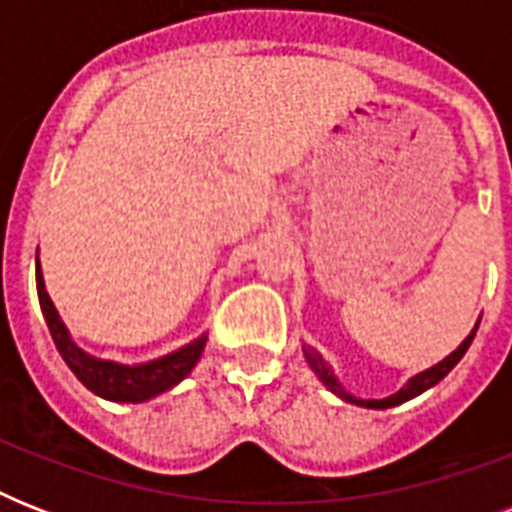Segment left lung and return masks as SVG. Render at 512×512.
I'll list each match as a JSON object with an SVG mask.
<instances>
[{
    "label": "left lung",
    "instance_id": "obj_1",
    "mask_svg": "<svg viewBox=\"0 0 512 512\" xmlns=\"http://www.w3.org/2000/svg\"><path fill=\"white\" fill-rule=\"evenodd\" d=\"M476 332H478V324H476V329H473V332H470V335L460 342V348L452 350V353H449L444 361H438L436 366H430V369H425V372L414 374L412 380L406 382L404 388L388 398H356L353 393H348V390L342 388L340 380H337L335 372H332V366H329L327 361L321 358L319 350H313V348H308V345H303V353H305V361L311 364L313 372L319 374V380L324 382V385H327V388L332 390L335 396H340L342 401H348V404H356V406H366V409H390V406H398V404H404V401H409V398L420 396V393H425V390L433 388V385H438V382L444 380L446 374L452 372L454 366L460 364V358L465 356V350L470 348V342H473Z\"/></svg>",
    "mask_w": 512,
    "mask_h": 512
}]
</instances>
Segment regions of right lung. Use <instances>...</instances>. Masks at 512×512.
<instances>
[{
  "label": "right lung",
  "instance_id": "obj_1",
  "mask_svg": "<svg viewBox=\"0 0 512 512\" xmlns=\"http://www.w3.org/2000/svg\"><path fill=\"white\" fill-rule=\"evenodd\" d=\"M36 292H39V305H42L44 321L50 327V335L55 340V348L68 364V369L79 377L84 388H90L95 396L108 398V401H119V404H140L148 398L159 396L164 390L175 388L177 382L185 380L196 361L204 353L207 335L196 337L193 342L183 348L172 350L167 356L146 361V364H119V361H106V358H95L84 353L71 335H68L66 324L60 321L55 305H52L47 289H44V276L39 268V257H36Z\"/></svg>",
  "mask_w": 512,
  "mask_h": 512
}]
</instances>
